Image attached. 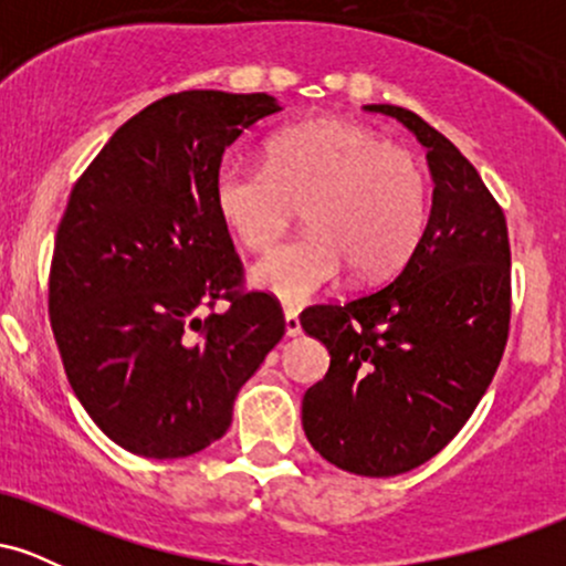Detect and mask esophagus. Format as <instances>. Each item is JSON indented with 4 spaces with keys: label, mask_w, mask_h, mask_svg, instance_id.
I'll return each mask as SVG.
<instances>
[{
    "label": "esophagus",
    "mask_w": 566,
    "mask_h": 566,
    "mask_svg": "<svg viewBox=\"0 0 566 566\" xmlns=\"http://www.w3.org/2000/svg\"><path fill=\"white\" fill-rule=\"evenodd\" d=\"M284 335H287V337L301 335V319H297V311L295 308L284 311Z\"/></svg>",
    "instance_id": "34e87169"
}]
</instances>
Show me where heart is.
Wrapping results in <instances>:
<instances>
[{"mask_svg":"<svg viewBox=\"0 0 566 566\" xmlns=\"http://www.w3.org/2000/svg\"><path fill=\"white\" fill-rule=\"evenodd\" d=\"M218 216L247 250H271L297 207L308 231L252 265L255 287L297 303L348 265L356 279L391 271L412 252L428 212L420 161L375 129L350 122H308L265 146V170L218 167Z\"/></svg>","mask_w":566,"mask_h":566,"instance_id":"1","label":"heart"}]
</instances>
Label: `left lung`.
<instances>
[{
    "label": "left lung",
    "instance_id": "1",
    "mask_svg": "<svg viewBox=\"0 0 566 566\" xmlns=\"http://www.w3.org/2000/svg\"><path fill=\"white\" fill-rule=\"evenodd\" d=\"M426 146L431 216L382 290L311 305L301 327L329 350L303 396V431L324 460L359 476H396L450 444L503 356L511 247L503 210L471 165L418 114L369 103Z\"/></svg>",
    "mask_w": 566,
    "mask_h": 566
}]
</instances>
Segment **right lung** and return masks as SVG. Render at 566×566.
<instances>
[{
	"instance_id": "1",
	"label": "right lung",
	"mask_w": 566,
	"mask_h": 566,
	"mask_svg": "<svg viewBox=\"0 0 566 566\" xmlns=\"http://www.w3.org/2000/svg\"><path fill=\"white\" fill-rule=\"evenodd\" d=\"M274 95L188 90L125 122L71 191L55 233L50 322L76 399L140 458H188L223 437L239 388L282 340L265 292L218 216L216 172ZM218 296L223 315L200 319Z\"/></svg>"
}]
</instances>
